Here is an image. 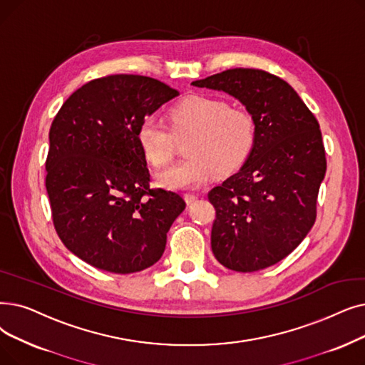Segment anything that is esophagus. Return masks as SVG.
<instances>
[{"mask_svg": "<svg viewBox=\"0 0 365 365\" xmlns=\"http://www.w3.org/2000/svg\"><path fill=\"white\" fill-rule=\"evenodd\" d=\"M197 195H194V194H185V201L187 202V204H192V202H195L197 201Z\"/></svg>", "mask_w": 365, "mask_h": 365, "instance_id": "34e87169", "label": "esophagus"}]
</instances>
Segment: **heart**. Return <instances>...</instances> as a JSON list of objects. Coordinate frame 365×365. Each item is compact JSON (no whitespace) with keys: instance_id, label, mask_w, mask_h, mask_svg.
Returning <instances> with one entry per match:
<instances>
[{"instance_id":"obj_1","label":"heart","mask_w":365,"mask_h":365,"mask_svg":"<svg viewBox=\"0 0 365 365\" xmlns=\"http://www.w3.org/2000/svg\"><path fill=\"white\" fill-rule=\"evenodd\" d=\"M174 137L191 134L187 140V160L156 174V183L167 189H195L216 171L220 176L235 171L246 161L253 141L255 123L242 108L216 98L194 95L170 110ZM138 146L146 161L155 167L170 163L173 137L165 126L148 116L137 126Z\"/></svg>"}]
</instances>
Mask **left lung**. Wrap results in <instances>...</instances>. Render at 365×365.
<instances>
[{"mask_svg": "<svg viewBox=\"0 0 365 365\" xmlns=\"http://www.w3.org/2000/svg\"><path fill=\"white\" fill-rule=\"evenodd\" d=\"M192 85L231 95L255 123L242 168L209 192L213 255L242 273L274 265L314 224L327 171L319 123L289 83L262 70L231 68Z\"/></svg>", "mask_w": 365, "mask_h": 365, "instance_id": "left-lung-1", "label": "left lung"}]
</instances>
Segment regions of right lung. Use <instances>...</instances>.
I'll return each instance as SVG.
<instances>
[{"instance_id":"1","label":"right lung","mask_w":365,"mask_h":365,"mask_svg":"<svg viewBox=\"0 0 365 365\" xmlns=\"http://www.w3.org/2000/svg\"><path fill=\"white\" fill-rule=\"evenodd\" d=\"M179 92L146 76L115 74L70 95L49 131L46 189L53 225L76 257L128 274L163 257L183 198L150 189L137 126Z\"/></svg>"}]
</instances>
